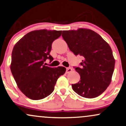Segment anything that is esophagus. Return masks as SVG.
<instances>
[{"label": "esophagus", "mask_w": 126, "mask_h": 126, "mask_svg": "<svg viewBox=\"0 0 126 126\" xmlns=\"http://www.w3.org/2000/svg\"><path fill=\"white\" fill-rule=\"evenodd\" d=\"M72 71V68L70 67H67L66 68V73H69V72Z\"/></svg>", "instance_id": "34e87169"}]
</instances>
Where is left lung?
Here are the masks:
<instances>
[{"instance_id": "8db88e82", "label": "left lung", "mask_w": 126, "mask_h": 126, "mask_svg": "<svg viewBox=\"0 0 126 126\" xmlns=\"http://www.w3.org/2000/svg\"><path fill=\"white\" fill-rule=\"evenodd\" d=\"M62 36L70 51L82 57L80 67H74L80 80L72 84V89L85 98L98 97L110 85L114 69L115 60L110 45L90 29L63 31Z\"/></svg>"}]
</instances>
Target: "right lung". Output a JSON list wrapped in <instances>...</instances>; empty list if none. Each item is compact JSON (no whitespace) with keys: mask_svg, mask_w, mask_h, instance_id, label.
Wrapping results in <instances>:
<instances>
[{"mask_svg":"<svg viewBox=\"0 0 126 126\" xmlns=\"http://www.w3.org/2000/svg\"><path fill=\"white\" fill-rule=\"evenodd\" d=\"M62 31H33L22 37L14 46L10 70L17 87L29 98L41 100L51 94L58 78L66 71L63 66H45L52 44L61 35Z\"/></svg>","mask_w":126,"mask_h":126,"instance_id":"1","label":"right lung"}]
</instances>
